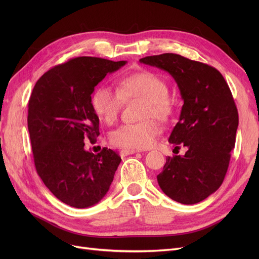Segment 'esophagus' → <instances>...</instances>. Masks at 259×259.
<instances>
[{
	"mask_svg": "<svg viewBox=\"0 0 259 259\" xmlns=\"http://www.w3.org/2000/svg\"><path fill=\"white\" fill-rule=\"evenodd\" d=\"M136 152H142V150H137V149H122L120 153L122 156H125L128 154H134Z\"/></svg>",
	"mask_w": 259,
	"mask_h": 259,
	"instance_id": "1",
	"label": "esophagus"
}]
</instances>
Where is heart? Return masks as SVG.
<instances>
[{"mask_svg": "<svg viewBox=\"0 0 259 259\" xmlns=\"http://www.w3.org/2000/svg\"><path fill=\"white\" fill-rule=\"evenodd\" d=\"M168 86L160 75L150 71L128 74L117 82L116 90L100 85L92 97V106L99 119L113 124L119 119L125 101L143 100L140 123L123 124L110 134V142L116 147L142 150L151 147L161 133L160 121H167L174 113L175 106L168 96Z\"/></svg>", "mask_w": 259, "mask_h": 259, "instance_id": "heart-1", "label": "heart"}]
</instances>
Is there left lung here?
Wrapping results in <instances>:
<instances>
[{
    "instance_id": "1",
    "label": "left lung",
    "mask_w": 259,
    "mask_h": 259,
    "mask_svg": "<svg viewBox=\"0 0 259 259\" xmlns=\"http://www.w3.org/2000/svg\"><path fill=\"white\" fill-rule=\"evenodd\" d=\"M139 61L165 70L179 88L184 105L168 142L175 149L186 147L187 152L167 156L156 178L171 200L195 204L222 186L229 166L239 125L231 91L217 69L177 54Z\"/></svg>"
}]
</instances>
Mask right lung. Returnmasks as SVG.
I'll use <instances>...</instances> for the list:
<instances>
[{"mask_svg": "<svg viewBox=\"0 0 259 259\" xmlns=\"http://www.w3.org/2000/svg\"><path fill=\"white\" fill-rule=\"evenodd\" d=\"M126 61L76 57L50 69L35 83L28 105V130L37 175L61 202L76 208L97 204L108 192L120 155L84 149L99 135L92 106L95 86Z\"/></svg>", "mask_w": 259, "mask_h": 259, "instance_id": "obj_1", "label": "right lung"}]
</instances>
